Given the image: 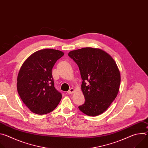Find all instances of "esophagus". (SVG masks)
Instances as JSON below:
<instances>
[{
	"instance_id": "1",
	"label": "esophagus",
	"mask_w": 148,
	"mask_h": 148,
	"mask_svg": "<svg viewBox=\"0 0 148 148\" xmlns=\"http://www.w3.org/2000/svg\"><path fill=\"white\" fill-rule=\"evenodd\" d=\"M74 92V89L73 88H70L69 91H68V94H73V92Z\"/></svg>"
}]
</instances>
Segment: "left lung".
<instances>
[{"instance_id": "8db88e82", "label": "left lung", "mask_w": 148, "mask_h": 148, "mask_svg": "<svg viewBox=\"0 0 148 148\" xmlns=\"http://www.w3.org/2000/svg\"><path fill=\"white\" fill-rule=\"evenodd\" d=\"M69 56L78 65L85 102L79 110L95 116L106 111L117 96L121 76L114 60L105 51L91 47L73 50Z\"/></svg>"}]
</instances>
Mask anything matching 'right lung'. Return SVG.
Segmentation results:
<instances>
[{
    "label": "right lung",
    "instance_id": "add662e5",
    "mask_svg": "<svg viewBox=\"0 0 148 148\" xmlns=\"http://www.w3.org/2000/svg\"><path fill=\"white\" fill-rule=\"evenodd\" d=\"M64 53L51 49L32 54L18 74L17 89L26 107L33 113L43 115L53 111L62 95L54 87L52 69Z\"/></svg>",
    "mask_w": 148,
    "mask_h": 148
}]
</instances>
